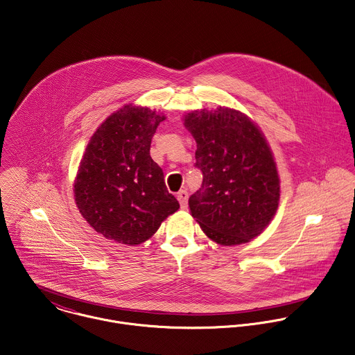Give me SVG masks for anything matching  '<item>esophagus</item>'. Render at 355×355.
<instances>
[{
	"instance_id": "esophagus-1",
	"label": "esophagus",
	"mask_w": 355,
	"mask_h": 355,
	"mask_svg": "<svg viewBox=\"0 0 355 355\" xmlns=\"http://www.w3.org/2000/svg\"><path fill=\"white\" fill-rule=\"evenodd\" d=\"M177 199H178V202H180L181 207L185 209L187 205H188V192H187L185 189H181V191L177 193Z\"/></svg>"
}]
</instances>
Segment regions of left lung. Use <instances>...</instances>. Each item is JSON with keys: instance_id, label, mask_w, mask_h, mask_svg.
Here are the masks:
<instances>
[{"instance_id": "obj_1", "label": "left lung", "mask_w": 355, "mask_h": 355, "mask_svg": "<svg viewBox=\"0 0 355 355\" xmlns=\"http://www.w3.org/2000/svg\"><path fill=\"white\" fill-rule=\"evenodd\" d=\"M203 174L189 198L192 217L216 243L234 246L259 236L279 203V177L272 152L257 125L243 113L220 107L185 116Z\"/></svg>"}]
</instances>
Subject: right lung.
<instances>
[{"instance_id":"obj_1","label":"right lung","mask_w":355,"mask_h":355,"mask_svg":"<svg viewBox=\"0 0 355 355\" xmlns=\"http://www.w3.org/2000/svg\"><path fill=\"white\" fill-rule=\"evenodd\" d=\"M166 117L127 105L94 132L74 181V200L85 221L106 239L135 246L148 241L180 209L150 142Z\"/></svg>"}]
</instances>
